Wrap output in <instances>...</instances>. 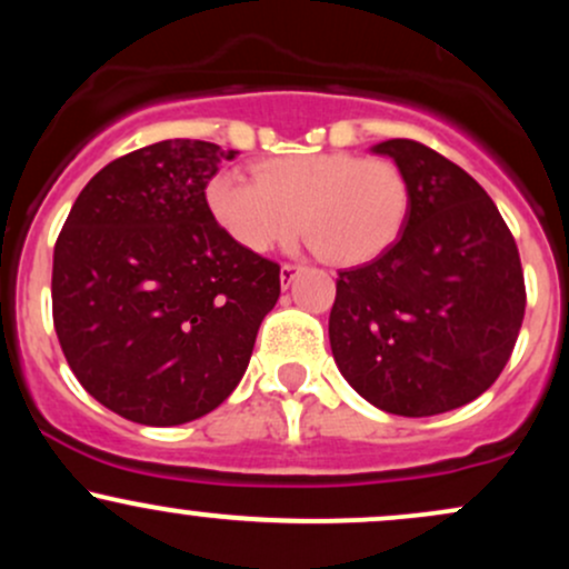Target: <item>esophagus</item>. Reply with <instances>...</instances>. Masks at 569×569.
<instances>
[{
	"label": "esophagus",
	"instance_id": "obj_1",
	"mask_svg": "<svg viewBox=\"0 0 569 569\" xmlns=\"http://www.w3.org/2000/svg\"><path fill=\"white\" fill-rule=\"evenodd\" d=\"M297 272H299L297 264H283V267H280V283H283V289H289L291 280L297 278Z\"/></svg>",
	"mask_w": 569,
	"mask_h": 569
}]
</instances>
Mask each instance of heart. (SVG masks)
<instances>
[{
	"mask_svg": "<svg viewBox=\"0 0 569 569\" xmlns=\"http://www.w3.org/2000/svg\"><path fill=\"white\" fill-rule=\"evenodd\" d=\"M213 221L248 253L291 240L299 224L335 264H367L396 243L409 187L393 162L350 152L286 154L259 166L257 179L219 171L206 187Z\"/></svg>",
	"mask_w": 569,
	"mask_h": 569,
	"instance_id": "obj_1",
	"label": "heart"
}]
</instances>
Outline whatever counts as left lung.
<instances>
[{"label": "left lung", "instance_id": "obj_1", "mask_svg": "<svg viewBox=\"0 0 569 569\" xmlns=\"http://www.w3.org/2000/svg\"><path fill=\"white\" fill-rule=\"evenodd\" d=\"M409 187L398 240L342 270L329 316L339 371L401 417L466 407L500 377L525 318L519 251L473 176L409 139L371 147Z\"/></svg>", "mask_w": 569, "mask_h": 569}]
</instances>
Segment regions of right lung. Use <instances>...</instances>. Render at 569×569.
<instances>
[{"instance_id":"obj_1","label":"right lung","mask_w":569,"mask_h":569,"mask_svg":"<svg viewBox=\"0 0 569 569\" xmlns=\"http://www.w3.org/2000/svg\"><path fill=\"white\" fill-rule=\"evenodd\" d=\"M234 149L173 139L84 184L53 253V323L80 385L114 415L184 426L243 380L280 267L213 221L206 187Z\"/></svg>"}]
</instances>
